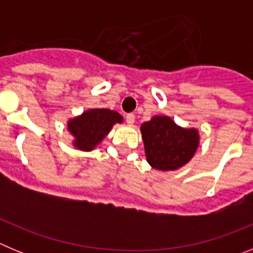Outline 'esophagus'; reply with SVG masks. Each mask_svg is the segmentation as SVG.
<instances>
[{
    "instance_id": "1",
    "label": "esophagus",
    "mask_w": 253,
    "mask_h": 253,
    "mask_svg": "<svg viewBox=\"0 0 253 253\" xmlns=\"http://www.w3.org/2000/svg\"><path fill=\"white\" fill-rule=\"evenodd\" d=\"M125 120H126V123H128L129 125H133L134 122H135V115H134V114H126Z\"/></svg>"
}]
</instances>
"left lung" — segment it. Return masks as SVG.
<instances>
[{"label":"left lung","mask_w":253,"mask_h":253,"mask_svg":"<svg viewBox=\"0 0 253 253\" xmlns=\"http://www.w3.org/2000/svg\"><path fill=\"white\" fill-rule=\"evenodd\" d=\"M147 162L158 171H175L194 157L200 142L198 129L182 128L166 115L140 125Z\"/></svg>","instance_id":"8db88e82"}]
</instances>
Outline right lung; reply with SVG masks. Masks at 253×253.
I'll return each mask as SVG.
<instances>
[{
	"mask_svg": "<svg viewBox=\"0 0 253 253\" xmlns=\"http://www.w3.org/2000/svg\"><path fill=\"white\" fill-rule=\"evenodd\" d=\"M116 123H123V116L119 113L110 109H90L69 119L67 128L75 138L73 147L90 152L99 146Z\"/></svg>",
	"mask_w": 253,
	"mask_h": 253,
	"instance_id": "obj_1",
	"label": "right lung"
}]
</instances>
